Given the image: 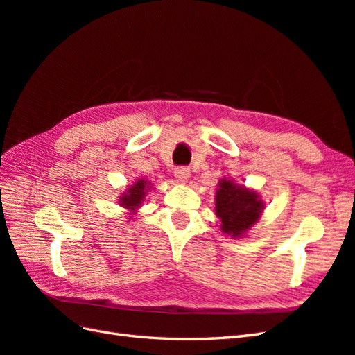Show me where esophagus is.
Returning <instances> with one entry per match:
<instances>
[{
    "label": "esophagus",
    "instance_id": "1",
    "mask_svg": "<svg viewBox=\"0 0 355 355\" xmlns=\"http://www.w3.org/2000/svg\"><path fill=\"white\" fill-rule=\"evenodd\" d=\"M175 175H176V178H178L179 182H187V179H188L189 175H191V171H189V168H187V167H178V168L175 170Z\"/></svg>",
    "mask_w": 355,
    "mask_h": 355
}]
</instances>
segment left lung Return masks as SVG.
Segmentation results:
<instances>
[{
    "label": "left lung",
    "mask_w": 355,
    "mask_h": 355,
    "mask_svg": "<svg viewBox=\"0 0 355 355\" xmlns=\"http://www.w3.org/2000/svg\"><path fill=\"white\" fill-rule=\"evenodd\" d=\"M262 213V202L254 192L240 188L228 179H222L216 192V214L222 231L239 237L249 230Z\"/></svg>",
    "instance_id": "8db88e82"
}]
</instances>
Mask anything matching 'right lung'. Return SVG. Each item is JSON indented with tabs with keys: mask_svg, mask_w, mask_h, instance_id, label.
<instances>
[{
	"mask_svg": "<svg viewBox=\"0 0 355 355\" xmlns=\"http://www.w3.org/2000/svg\"><path fill=\"white\" fill-rule=\"evenodd\" d=\"M145 185H146V182L144 179L137 180L136 184L127 191V194H124V197H121V206H124L127 209H133V207L139 206L145 196Z\"/></svg>",
	"mask_w": 355,
	"mask_h": 355,
	"instance_id": "right-lung-1",
	"label": "right lung"
}]
</instances>
